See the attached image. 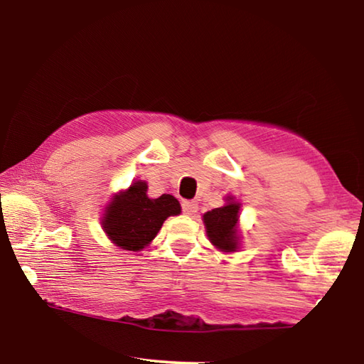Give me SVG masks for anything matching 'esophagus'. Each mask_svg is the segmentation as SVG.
Segmentation results:
<instances>
[{"mask_svg":"<svg viewBox=\"0 0 364 364\" xmlns=\"http://www.w3.org/2000/svg\"><path fill=\"white\" fill-rule=\"evenodd\" d=\"M183 212L186 215H194L197 212V202L194 200H183Z\"/></svg>","mask_w":364,"mask_h":364,"instance_id":"1","label":"esophagus"}]
</instances>
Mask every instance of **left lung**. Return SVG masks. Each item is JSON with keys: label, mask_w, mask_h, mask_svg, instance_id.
<instances>
[{"label": "left lung", "mask_w": 364, "mask_h": 364, "mask_svg": "<svg viewBox=\"0 0 364 364\" xmlns=\"http://www.w3.org/2000/svg\"><path fill=\"white\" fill-rule=\"evenodd\" d=\"M237 202H228L225 207L213 208L204 215L208 239L220 250L234 252L237 249Z\"/></svg>", "instance_id": "obj_1"}]
</instances>
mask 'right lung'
Listing matches in <instances>:
<instances>
[{"mask_svg":"<svg viewBox=\"0 0 364 364\" xmlns=\"http://www.w3.org/2000/svg\"><path fill=\"white\" fill-rule=\"evenodd\" d=\"M146 191L144 181L133 183L130 189L114 197L102 218L110 241L125 250L136 252L146 247L157 236L164 221L181 212L180 202L173 196L162 194L149 199Z\"/></svg>","mask_w":364,"mask_h":364,"instance_id":"right-lung-1","label":"right lung"}]
</instances>
